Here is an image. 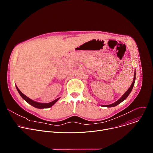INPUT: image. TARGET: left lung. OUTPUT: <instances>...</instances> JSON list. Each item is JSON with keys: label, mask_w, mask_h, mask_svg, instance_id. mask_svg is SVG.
<instances>
[{"label": "left lung", "mask_w": 153, "mask_h": 153, "mask_svg": "<svg viewBox=\"0 0 153 153\" xmlns=\"http://www.w3.org/2000/svg\"><path fill=\"white\" fill-rule=\"evenodd\" d=\"M135 80H136V72L134 73V80H133V82L131 84V85L130 86V87L129 88V89L126 91V92L122 96V97L119 99L117 102H116L115 103H113V104H111V105H103V106H106V107H114L115 106H117L118 104L122 102H123L124 100H125L126 99V97L129 96V94H130L131 91L133 88V86L134 85V82H135Z\"/></svg>", "instance_id": "8db88e82"}]
</instances>
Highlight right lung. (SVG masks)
Listing matches in <instances>:
<instances>
[{"instance_id":"1","label":"right lung","mask_w":153,"mask_h":153,"mask_svg":"<svg viewBox=\"0 0 153 153\" xmlns=\"http://www.w3.org/2000/svg\"><path fill=\"white\" fill-rule=\"evenodd\" d=\"M16 86V88L19 92V93L20 94V95L21 96V97H22L27 102H28L29 104L31 105L32 106L37 108H48L50 107H51V106H53L59 99V98L54 100V101L51 102H50V103H39V102H35L31 99H30V98H28V97H27L25 95H24L19 90V88H17V86Z\"/></svg>"}]
</instances>
